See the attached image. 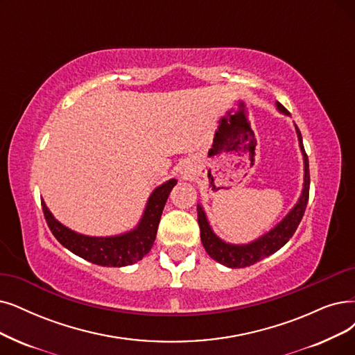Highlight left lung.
Here are the masks:
<instances>
[{
	"label": "left lung",
	"instance_id": "8db88e82",
	"mask_svg": "<svg viewBox=\"0 0 355 355\" xmlns=\"http://www.w3.org/2000/svg\"><path fill=\"white\" fill-rule=\"evenodd\" d=\"M277 109L287 116L290 115V112L278 102H277ZM295 131H297V138H299V144H300V150L304 160L303 191L299 201H297L293 209L274 227V229H271L259 239L253 240V242L246 245L225 243L224 240H221L214 232H212L202 207L198 204L196 211H198V224H200V229H201V242L209 257L214 261H217L218 263L229 268H246L257 263L284 246L291 239L294 232L297 230V227H299L309 201L310 175H309V159L304 151L302 132L299 131V128H297V125H295Z\"/></svg>",
	"mask_w": 355,
	"mask_h": 355
}]
</instances>
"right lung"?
Here are the masks:
<instances>
[{"instance_id":"right-lung-1","label":"right lung","mask_w":355,"mask_h":355,"mask_svg":"<svg viewBox=\"0 0 355 355\" xmlns=\"http://www.w3.org/2000/svg\"><path fill=\"white\" fill-rule=\"evenodd\" d=\"M176 182V179H170L155 188L148 198L138 225L134 230L118 236L93 237L80 234L56 220L44 200H42V209L52 234L64 248L92 263L121 268L141 261L151 250L163 208Z\"/></svg>"}]
</instances>
